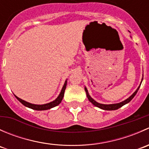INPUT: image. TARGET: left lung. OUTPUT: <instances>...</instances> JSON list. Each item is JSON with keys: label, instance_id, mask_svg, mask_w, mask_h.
<instances>
[{"label": "left lung", "instance_id": "left-lung-1", "mask_svg": "<svg viewBox=\"0 0 149 149\" xmlns=\"http://www.w3.org/2000/svg\"><path fill=\"white\" fill-rule=\"evenodd\" d=\"M143 78L142 77V79H141V84H140L139 86L138 87V88L136 90V91H135V92L133 93V94H132V95L130 96V97H129L128 98L126 99V100H124V101L121 102H120V103H117V104H100V103L97 102H96L95 100H94V99L91 98V96L89 95V94H88V90H87L86 87L85 86L84 89H85L86 94L87 98H88V101H89L91 104H94V106L100 108V109H104V110H115V109H119V108H120L121 107L123 106V105H125V104H126L129 103L130 101H131L132 100H133V98L135 97V96H136V94H137L138 91H139L140 86H141V83H142V81H143Z\"/></svg>", "mask_w": 149, "mask_h": 149}]
</instances>
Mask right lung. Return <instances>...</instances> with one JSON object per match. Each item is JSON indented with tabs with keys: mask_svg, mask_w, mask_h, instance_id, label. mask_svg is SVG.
Masks as SVG:
<instances>
[{
	"mask_svg": "<svg viewBox=\"0 0 149 149\" xmlns=\"http://www.w3.org/2000/svg\"><path fill=\"white\" fill-rule=\"evenodd\" d=\"M66 85H67V80H65V83L63 84V86L62 89H61V93L58 95V97L55 99V100H53L52 102L47 104H31L28 102L24 101V100H22V99L19 98L18 97H16L14 94V96L16 97V98L22 104L24 105L26 107L30 108V109H34V110H47V109H49L52 107H55L58 106L60 103L62 102L63 98L64 97V93H65V90L66 88Z\"/></svg>",
	"mask_w": 149,
	"mask_h": 149,
	"instance_id": "add662e5",
	"label": "right lung"
}]
</instances>
